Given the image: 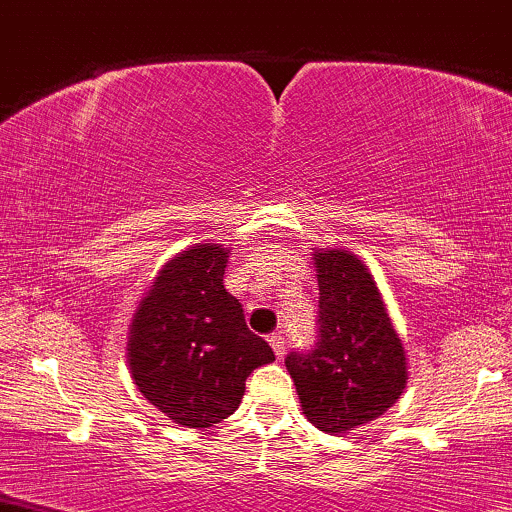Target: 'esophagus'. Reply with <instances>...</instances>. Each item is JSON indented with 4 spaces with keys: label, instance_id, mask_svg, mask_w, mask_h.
<instances>
[{
    "label": "esophagus",
    "instance_id": "34e87169",
    "mask_svg": "<svg viewBox=\"0 0 512 512\" xmlns=\"http://www.w3.org/2000/svg\"><path fill=\"white\" fill-rule=\"evenodd\" d=\"M267 340H269L271 349H274L276 357H283V354H286V342H283V335L281 333H271Z\"/></svg>",
    "mask_w": 512,
    "mask_h": 512
}]
</instances>
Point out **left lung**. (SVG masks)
<instances>
[{"instance_id": "8db88e82", "label": "left lung", "mask_w": 512, "mask_h": 512, "mask_svg": "<svg viewBox=\"0 0 512 512\" xmlns=\"http://www.w3.org/2000/svg\"><path fill=\"white\" fill-rule=\"evenodd\" d=\"M319 281V340L288 354L302 413L321 432L345 435L394 406L409 380L406 352L383 293L354 252L314 250Z\"/></svg>"}]
</instances>
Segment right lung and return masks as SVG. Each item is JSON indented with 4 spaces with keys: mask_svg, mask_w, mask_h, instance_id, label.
<instances>
[{
    "mask_svg": "<svg viewBox=\"0 0 512 512\" xmlns=\"http://www.w3.org/2000/svg\"><path fill=\"white\" fill-rule=\"evenodd\" d=\"M229 248L196 243L163 264L141 297L127 338L137 390L181 428H212L241 404L245 378L274 361L226 293Z\"/></svg>",
    "mask_w": 512,
    "mask_h": 512,
    "instance_id": "add662e5",
    "label": "right lung"
}]
</instances>
